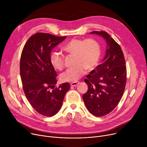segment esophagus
I'll return each mask as SVG.
<instances>
[{"label":"esophagus","mask_w":147,"mask_h":147,"mask_svg":"<svg viewBox=\"0 0 147 147\" xmlns=\"http://www.w3.org/2000/svg\"><path fill=\"white\" fill-rule=\"evenodd\" d=\"M78 82H72L71 83V86L72 87H76L78 86Z\"/></svg>","instance_id":"esophagus-1"}]
</instances>
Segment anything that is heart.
<instances>
[{
  "mask_svg": "<svg viewBox=\"0 0 147 147\" xmlns=\"http://www.w3.org/2000/svg\"><path fill=\"white\" fill-rule=\"evenodd\" d=\"M66 53L74 55L75 66L67 69L63 72L60 78L63 82L77 81L87 71H91L98 65L101 55L100 46L93 39H82L73 38L63 47ZM50 62L53 67L61 71L64 66V60L59 53H53L50 55Z\"/></svg>",
  "mask_w": 147,
  "mask_h": 147,
  "instance_id": "obj_1",
  "label": "heart"
}]
</instances>
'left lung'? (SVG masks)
Segmentation results:
<instances>
[{
    "instance_id": "8db88e82",
    "label": "left lung",
    "mask_w": 147,
    "mask_h": 147,
    "mask_svg": "<svg viewBox=\"0 0 147 147\" xmlns=\"http://www.w3.org/2000/svg\"><path fill=\"white\" fill-rule=\"evenodd\" d=\"M90 33L102 37L107 47L101 64L84 80L88 89L82 99L91 114L102 117L111 113L121 99L126 83V66L120 46L108 33L93 31Z\"/></svg>"
}]
</instances>
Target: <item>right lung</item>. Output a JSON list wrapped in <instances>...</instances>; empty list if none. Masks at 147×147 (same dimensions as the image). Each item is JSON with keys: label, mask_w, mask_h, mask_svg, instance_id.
<instances>
[{"label": "right lung", "mask_w": 147, "mask_h": 147, "mask_svg": "<svg viewBox=\"0 0 147 147\" xmlns=\"http://www.w3.org/2000/svg\"><path fill=\"white\" fill-rule=\"evenodd\" d=\"M66 36L45 33L32 35L25 44L20 59V76L24 94L32 107L40 114L51 117L61 109L70 84H57L56 72L50 62L53 49Z\"/></svg>", "instance_id": "add662e5"}]
</instances>
